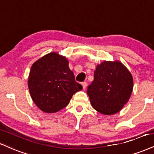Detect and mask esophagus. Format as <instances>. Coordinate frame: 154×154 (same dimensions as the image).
Masks as SVG:
<instances>
[{"mask_svg":"<svg viewBox=\"0 0 154 154\" xmlns=\"http://www.w3.org/2000/svg\"><path fill=\"white\" fill-rule=\"evenodd\" d=\"M81 85H82L83 88L85 89V88H86V86H87V83L86 82H83L82 83H81Z\"/></svg>","mask_w":154,"mask_h":154,"instance_id":"obj_1","label":"esophagus"}]
</instances>
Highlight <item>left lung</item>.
Instances as JSON below:
<instances>
[{
	"mask_svg": "<svg viewBox=\"0 0 154 154\" xmlns=\"http://www.w3.org/2000/svg\"><path fill=\"white\" fill-rule=\"evenodd\" d=\"M134 79L128 69L119 60H104L98 64L94 79L87 94L92 107L104 115H113L128 101Z\"/></svg>",
	"mask_w": 154,
	"mask_h": 154,
	"instance_id": "left-lung-1",
	"label": "left lung"
}]
</instances>
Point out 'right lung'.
<instances>
[{"label": "right lung", "mask_w": 154, "mask_h": 154, "mask_svg": "<svg viewBox=\"0 0 154 154\" xmlns=\"http://www.w3.org/2000/svg\"><path fill=\"white\" fill-rule=\"evenodd\" d=\"M28 86L34 103L48 113L65 108L73 95L83 89L75 81L68 60L56 52L49 53L33 63Z\"/></svg>", "instance_id": "add662e5"}]
</instances>
